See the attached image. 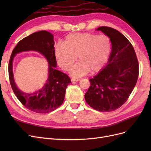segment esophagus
Wrapping results in <instances>:
<instances>
[{"label":"esophagus","instance_id":"1","mask_svg":"<svg viewBox=\"0 0 151 151\" xmlns=\"http://www.w3.org/2000/svg\"><path fill=\"white\" fill-rule=\"evenodd\" d=\"M81 79H77V78H72L71 79V81L72 83H74V82H77V81H79Z\"/></svg>","mask_w":151,"mask_h":151}]
</instances>
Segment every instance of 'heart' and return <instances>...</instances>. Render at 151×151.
Masks as SVG:
<instances>
[{"instance_id": "b5f03b06", "label": "heart", "mask_w": 151, "mask_h": 151, "mask_svg": "<svg viewBox=\"0 0 151 151\" xmlns=\"http://www.w3.org/2000/svg\"><path fill=\"white\" fill-rule=\"evenodd\" d=\"M111 50V40L107 35L91 33L68 34L63 44L57 43L55 47L58 64L65 71L70 70L78 57L79 62L71 70L74 77L101 70L108 60Z\"/></svg>"}]
</instances>
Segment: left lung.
Returning <instances> with one entry per match:
<instances>
[{"label":"left lung","instance_id":"1","mask_svg":"<svg viewBox=\"0 0 151 151\" xmlns=\"http://www.w3.org/2000/svg\"><path fill=\"white\" fill-rule=\"evenodd\" d=\"M96 30L110 39L111 52L106 67L89 79L91 86L84 97L96 110L113 111L127 101L133 91L138 79L139 62L132 45L120 32L107 26Z\"/></svg>","mask_w":151,"mask_h":151}]
</instances>
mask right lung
Here are the masks:
<instances>
[{"mask_svg":"<svg viewBox=\"0 0 151 151\" xmlns=\"http://www.w3.org/2000/svg\"><path fill=\"white\" fill-rule=\"evenodd\" d=\"M36 51L44 55L49 62V78L43 88L36 93L27 94L17 88L13 80L12 61L18 52ZM53 35L47 31L36 32L19 41L12 50L9 62V77L11 88L19 101L29 110L38 113H47L58 108L63 103L67 86L71 83L66 74L56 69Z\"/></svg>","mask_w":151,"mask_h":151,"instance_id":"1","label":"right lung"}]
</instances>
